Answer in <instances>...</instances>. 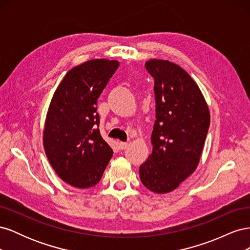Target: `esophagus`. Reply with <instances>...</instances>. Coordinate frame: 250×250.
Here are the masks:
<instances>
[{
	"label": "esophagus",
	"instance_id": "34e87169",
	"mask_svg": "<svg viewBox=\"0 0 250 250\" xmlns=\"http://www.w3.org/2000/svg\"><path fill=\"white\" fill-rule=\"evenodd\" d=\"M128 147V143H125V142H120L119 143V148L121 149V150H124V149H126Z\"/></svg>",
	"mask_w": 250,
	"mask_h": 250
}]
</instances>
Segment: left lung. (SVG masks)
<instances>
[{
  "mask_svg": "<svg viewBox=\"0 0 250 250\" xmlns=\"http://www.w3.org/2000/svg\"><path fill=\"white\" fill-rule=\"evenodd\" d=\"M145 66L154 79L156 120L152 153L140 166V177L148 190L165 194L175 190L197 168L209 111L198 85L179 65L150 59Z\"/></svg>",
  "mask_w": 250,
  "mask_h": 250,
  "instance_id": "obj_1",
  "label": "left lung"
}]
</instances>
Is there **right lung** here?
Wrapping results in <instances>:
<instances>
[{
  "instance_id": "right-lung-1",
  "label": "right lung",
  "mask_w": 250,
  "mask_h": 250,
  "mask_svg": "<svg viewBox=\"0 0 250 250\" xmlns=\"http://www.w3.org/2000/svg\"><path fill=\"white\" fill-rule=\"evenodd\" d=\"M118 67L117 60H88L67 72L53 95L44 152L57 175L75 188L96 186L112 156L100 134L97 102Z\"/></svg>"
}]
</instances>
